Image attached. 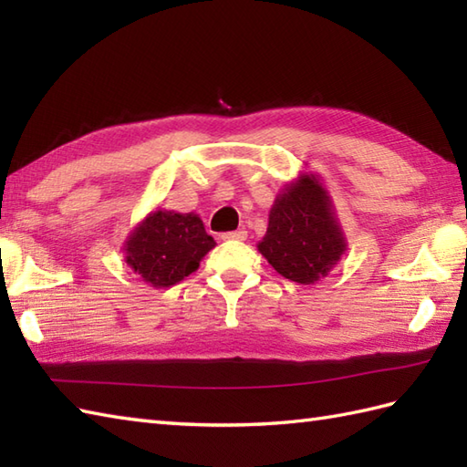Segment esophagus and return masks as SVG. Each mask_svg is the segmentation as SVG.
Instances as JSON below:
<instances>
[{"label": "esophagus", "instance_id": "1", "mask_svg": "<svg viewBox=\"0 0 467 467\" xmlns=\"http://www.w3.org/2000/svg\"><path fill=\"white\" fill-rule=\"evenodd\" d=\"M221 239L223 241H244L246 239V231H233V233H224V234H221Z\"/></svg>", "mask_w": 467, "mask_h": 467}]
</instances>
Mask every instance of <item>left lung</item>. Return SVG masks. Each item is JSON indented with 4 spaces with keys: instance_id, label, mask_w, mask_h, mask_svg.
I'll return each instance as SVG.
<instances>
[{
    "instance_id": "obj_1",
    "label": "left lung",
    "mask_w": 467,
    "mask_h": 467,
    "mask_svg": "<svg viewBox=\"0 0 467 467\" xmlns=\"http://www.w3.org/2000/svg\"><path fill=\"white\" fill-rule=\"evenodd\" d=\"M256 249L281 276L315 285L333 271L347 241L319 174L301 172L276 194Z\"/></svg>"
}]
</instances>
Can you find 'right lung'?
I'll return each instance as SVG.
<instances>
[{
  "instance_id": "right-lung-1",
  "label": "right lung",
  "mask_w": 467,
  "mask_h": 467,
  "mask_svg": "<svg viewBox=\"0 0 467 467\" xmlns=\"http://www.w3.org/2000/svg\"><path fill=\"white\" fill-rule=\"evenodd\" d=\"M214 246L198 214L156 208L126 236L122 251L134 275L154 289H166L194 273Z\"/></svg>"
}]
</instances>
